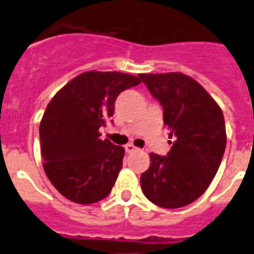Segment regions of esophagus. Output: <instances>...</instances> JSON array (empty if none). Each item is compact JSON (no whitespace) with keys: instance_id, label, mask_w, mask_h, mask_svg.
Instances as JSON below:
<instances>
[{"instance_id":"1","label":"esophagus","mask_w":254,"mask_h":254,"mask_svg":"<svg viewBox=\"0 0 254 254\" xmlns=\"http://www.w3.org/2000/svg\"><path fill=\"white\" fill-rule=\"evenodd\" d=\"M136 149H138V148H136L135 145L131 144V143H129V144L125 145V151H127V153H133V152L136 151Z\"/></svg>"}]
</instances>
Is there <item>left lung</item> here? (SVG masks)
<instances>
[{"instance_id":"obj_1","label":"left lung","mask_w":254,"mask_h":254,"mask_svg":"<svg viewBox=\"0 0 254 254\" xmlns=\"http://www.w3.org/2000/svg\"><path fill=\"white\" fill-rule=\"evenodd\" d=\"M164 109V123L175 138L166 156L151 153L140 175L144 195L156 206L179 208L202 195L215 178L226 129L220 106L199 83L182 72L140 74Z\"/></svg>"}]
</instances>
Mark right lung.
Here are the masks:
<instances>
[{
	"mask_svg": "<svg viewBox=\"0 0 254 254\" xmlns=\"http://www.w3.org/2000/svg\"><path fill=\"white\" fill-rule=\"evenodd\" d=\"M140 83L118 71L75 76L48 103L39 125L43 169L64 197L79 204L107 197L123 167L125 149L100 138L121 92Z\"/></svg>",
	"mask_w": 254,
	"mask_h": 254,
	"instance_id": "1",
	"label": "right lung"
}]
</instances>
